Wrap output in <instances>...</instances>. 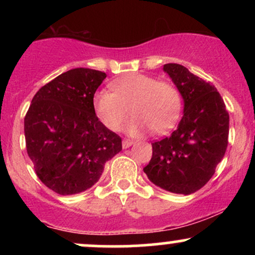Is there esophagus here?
<instances>
[{
    "instance_id": "34e87169",
    "label": "esophagus",
    "mask_w": 255,
    "mask_h": 255,
    "mask_svg": "<svg viewBox=\"0 0 255 255\" xmlns=\"http://www.w3.org/2000/svg\"><path fill=\"white\" fill-rule=\"evenodd\" d=\"M133 145V140H128V139H125L124 141H122V147L124 148H128L129 146Z\"/></svg>"
}]
</instances>
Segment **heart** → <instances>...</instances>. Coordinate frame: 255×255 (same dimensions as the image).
Masks as SVG:
<instances>
[{
	"label": "heart",
	"instance_id": "1",
	"mask_svg": "<svg viewBox=\"0 0 255 255\" xmlns=\"http://www.w3.org/2000/svg\"><path fill=\"white\" fill-rule=\"evenodd\" d=\"M111 90L99 91L93 98L96 115L108 129L119 130L130 113L135 118L128 125L127 131L133 135L146 127L153 133H164L177 121L180 92L169 81L129 73L114 80Z\"/></svg>",
	"mask_w": 255,
	"mask_h": 255
}]
</instances>
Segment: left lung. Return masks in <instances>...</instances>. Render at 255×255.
Returning a JSON list of instances; mask_svg holds the SVG:
<instances>
[{"mask_svg": "<svg viewBox=\"0 0 255 255\" xmlns=\"http://www.w3.org/2000/svg\"><path fill=\"white\" fill-rule=\"evenodd\" d=\"M163 69L182 96L183 116L170 135L152 142V158L144 172L160 188L188 195L209 182L223 159L229 114L213 85L181 64L166 63Z\"/></svg>", "mask_w": 255, "mask_h": 255, "instance_id": "left-lung-1", "label": "left lung"}]
</instances>
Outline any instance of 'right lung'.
I'll return each instance as SVG.
<instances>
[{
  "label": "right lung",
  "mask_w": 255,
  "mask_h": 255,
  "mask_svg": "<svg viewBox=\"0 0 255 255\" xmlns=\"http://www.w3.org/2000/svg\"><path fill=\"white\" fill-rule=\"evenodd\" d=\"M107 74L90 68L62 73L40 87L25 116L26 150L38 178L61 195L91 188L122 140L96 116L93 97Z\"/></svg>",
  "instance_id": "right-lung-1"
}]
</instances>
